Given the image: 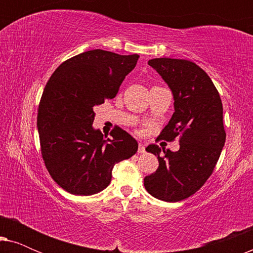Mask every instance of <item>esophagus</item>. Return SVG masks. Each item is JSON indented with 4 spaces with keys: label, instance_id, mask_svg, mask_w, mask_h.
Here are the masks:
<instances>
[{
    "label": "esophagus",
    "instance_id": "34e87169",
    "mask_svg": "<svg viewBox=\"0 0 253 253\" xmlns=\"http://www.w3.org/2000/svg\"><path fill=\"white\" fill-rule=\"evenodd\" d=\"M138 153H145V145L143 143H139V146H138Z\"/></svg>",
    "mask_w": 253,
    "mask_h": 253
}]
</instances>
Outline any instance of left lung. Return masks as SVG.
I'll list each match as a JSON object with an SVG mask.
<instances>
[{
  "label": "left lung",
  "mask_w": 253,
  "mask_h": 253,
  "mask_svg": "<svg viewBox=\"0 0 253 253\" xmlns=\"http://www.w3.org/2000/svg\"><path fill=\"white\" fill-rule=\"evenodd\" d=\"M148 64L161 76L174 98V114L160 138L179 136V150L166 151L152 144L146 151L157 155L159 168L144 178L147 192L176 203L196 193L212 174L226 141L223 108L209 75L196 63L176 58H153Z\"/></svg>",
  "instance_id": "obj_1"
}]
</instances>
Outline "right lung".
<instances>
[{"label": "right lung", "mask_w": 253, "mask_h": 253, "mask_svg": "<svg viewBox=\"0 0 253 253\" xmlns=\"http://www.w3.org/2000/svg\"><path fill=\"white\" fill-rule=\"evenodd\" d=\"M139 55L102 49L69 58L51 75L38 112V132L44 165L55 182L76 196L102 191L114 165L136 154L138 143L120 127L103 136L93 127V108L115 98Z\"/></svg>", "instance_id": "obj_1"}]
</instances>
